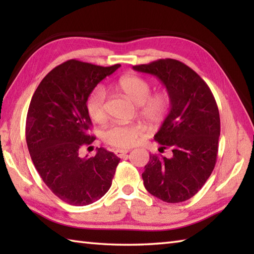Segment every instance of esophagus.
Wrapping results in <instances>:
<instances>
[{
    "instance_id": "1",
    "label": "esophagus",
    "mask_w": 254,
    "mask_h": 254,
    "mask_svg": "<svg viewBox=\"0 0 254 254\" xmlns=\"http://www.w3.org/2000/svg\"><path fill=\"white\" fill-rule=\"evenodd\" d=\"M115 153H116V155L118 156V157L124 158V157H126V156H127V154L128 153V150H127V149H120V148H119V149L116 150Z\"/></svg>"
}]
</instances>
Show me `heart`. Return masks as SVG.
<instances>
[{
	"instance_id": "b5f03b06",
	"label": "heart",
	"mask_w": 254,
	"mask_h": 254,
	"mask_svg": "<svg viewBox=\"0 0 254 254\" xmlns=\"http://www.w3.org/2000/svg\"><path fill=\"white\" fill-rule=\"evenodd\" d=\"M118 89L128 99L138 106L142 118L150 123H158L164 120L170 107L169 96L164 93L152 94V85L145 78L137 75H126L117 82ZM106 91L101 86H97L89 94L86 101V109L89 117L96 122L105 120ZM142 135V128L138 126L112 123L102 133L104 141L111 146L128 148L135 145Z\"/></svg>"
}]
</instances>
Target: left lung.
<instances>
[{"instance_id": "8db88e82", "label": "left lung", "mask_w": 254, "mask_h": 254, "mask_svg": "<svg viewBox=\"0 0 254 254\" xmlns=\"http://www.w3.org/2000/svg\"><path fill=\"white\" fill-rule=\"evenodd\" d=\"M133 69L157 77L170 98V111L154 139L161 149L170 148L172 156L149 155L142 174L145 189L164 202H185L201 190L216 164V101L199 75L178 60L160 59Z\"/></svg>"}]
</instances>
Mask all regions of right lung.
I'll return each mask as SVG.
<instances>
[{
  "instance_id": "1",
  "label": "right lung",
  "mask_w": 254,
  "mask_h": 254,
  "mask_svg": "<svg viewBox=\"0 0 254 254\" xmlns=\"http://www.w3.org/2000/svg\"><path fill=\"white\" fill-rule=\"evenodd\" d=\"M68 60L48 73L32 96L26 119V142L47 187L67 204L84 206L109 190L120 158L97 148L94 157L79 149L95 141L86 101L97 84L120 67Z\"/></svg>"
}]
</instances>
